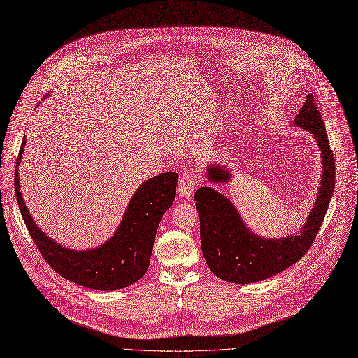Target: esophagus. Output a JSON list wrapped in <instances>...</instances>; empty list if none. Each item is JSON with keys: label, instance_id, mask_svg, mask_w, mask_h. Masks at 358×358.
<instances>
[{"label": "esophagus", "instance_id": "obj_1", "mask_svg": "<svg viewBox=\"0 0 358 358\" xmlns=\"http://www.w3.org/2000/svg\"><path fill=\"white\" fill-rule=\"evenodd\" d=\"M198 179L192 175V173H185L179 182H178V194L182 198H190L192 194H194L195 187L198 186Z\"/></svg>", "mask_w": 358, "mask_h": 358}]
</instances>
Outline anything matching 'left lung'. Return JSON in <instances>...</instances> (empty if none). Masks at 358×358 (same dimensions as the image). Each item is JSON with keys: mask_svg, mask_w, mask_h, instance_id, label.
<instances>
[{"mask_svg": "<svg viewBox=\"0 0 358 358\" xmlns=\"http://www.w3.org/2000/svg\"><path fill=\"white\" fill-rule=\"evenodd\" d=\"M292 124L313 133L322 156L321 186L314 208L299 232L278 239L262 238L245 225L225 195L209 186L195 192L202 252L217 278L234 284H252L273 277L304 257L320 232L336 186V162L311 93L307 94ZM206 176L213 183H225L231 179L229 171L219 164H209Z\"/></svg>", "mask_w": 358, "mask_h": 358, "instance_id": "obj_1", "label": "left lung"}]
</instances>
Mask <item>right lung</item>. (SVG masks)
<instances>
[{"mask_svg": "<svg viewBox=\"0 0 358 358\" xmlns=\"http://www.w3.org/2000/svg\"><path fill=\"white\" fill-rule=\"evenodd\" d=\"M24 145L25 136L15 164V196L25 227L47 264L63 278L99 291H115L139 281L149 268L160 219L175 201L178 173L164 172L142 183L115 235L97 248L76 251L47 236L24 203L18 178Z\"/></svg>", "mask_w": 358, "mask_h": 358, "instance_id": "add662e5", "label": "right lung"}]
</instances>
